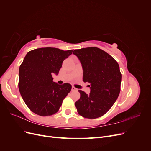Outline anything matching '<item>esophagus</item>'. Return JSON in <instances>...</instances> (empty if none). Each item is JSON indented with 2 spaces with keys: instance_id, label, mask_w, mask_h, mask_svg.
<instances>
[{
  "instance_id": "obj_1",
  "label": "esophagus",
  "mask_w": 151,
  "mask_h": 151,
  "mask_svg": "<svg viewBox=\"0 0 151 151\" xmlns=\"http://www.w3.org/2000/svg\"><path fill=\"white\" fill-rule=\"evenodd\" d=\"M72 91H77V89L74 86H72Z\"/></svg>"
}]
</instances>
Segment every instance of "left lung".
I'll return each instance as SVG.
<instances>
[{
	"instance_id": "left-lung-1",
	"label": "left lung",
	"mask_w": 151,
	"mask_h": 151,
	"mask_svg": "<svg viewBox=\"0 0 151 151\" xmlns=\"http://www.w3.org/2000/svg\"><path fill=\"white\" fill-rule=\"evenodd\" d=\"M83 68V81L89 84L88 95L79 90L81 97L75 103L82 116L90 119L101 117L107 113L120 92L122 74L119 65L110 55L92 47L75 50Z\"/></svg>"
}]
</instances>
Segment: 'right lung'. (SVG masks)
<instances>
[{"instance_id": "obj_1", "label": "right lung", "mask_w": 151, "mask_h": 151, "mask_svg": "<svg viewBox=\"0 0 151 151\" xmlns=\"http://www.w3.org/2000/svg\"><path fill=\"white\" fill-rule=\"evenodd\" d=\"M57 48L45 47L31 50L19 70V92L30 110L42 116L54 115L70 93L68 83L57 84L52 74H58L62 62L72 53Z\"/></svg>"}]
</instances>
